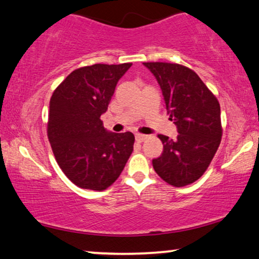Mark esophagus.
<instances>
[{
  "label": "esophagus",
  "mask_w": 259,
  "mask_h": 259,
  "mask_svg": "<svg viewBox=\"0 0 259 259\" xmlns=\"http://www.w3.org/2000/svg\"><path fill=\"white\" fill-rule=\"evenodd\" d=\"M135 137H136L137 142H143V141L146 140L148 136H147V135H142V134H136Z\"/></svg>",
  "instance_id": "34e87169"
}]
</instances>
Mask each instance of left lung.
<instances>
[{"instance_id":"1","label":"left lung","mask_w":259,"mask_h":259,"mask_svg":"<svg viewBox=\"0 0 259 259\" xmlns=\"http://www.w3.org/2000/svg\"><path fill=\"white\" fill-rule=\"evenodd\" d=\"M162 90L175 140L158 135L163 144L153 167L162 180L184 187L202 177L218 150L223 127L218 99L191 68L170 63H143Z\"/></svg>"}]
</instances>
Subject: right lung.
Here are the masks:
<instances>
[{
	"instance_id": "right-lung-1",
	"label": "right lung",
	"mask_w": 259,
	"mask_h": 259,
	"mask_svg": "<svg viewBox=\"0 0 259 259\" xmlns=\"http://www.w3.org/2000/svg\"><path fill=\"white\" fill-rule=\"evenodd\" d=\"M132 63L77 68L54 90L47 136L58 164L78 187L104 191L122 173L134 150L133 133L106 132L101 116Z\"/></svg>"
}]
</instances>
